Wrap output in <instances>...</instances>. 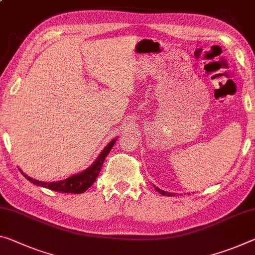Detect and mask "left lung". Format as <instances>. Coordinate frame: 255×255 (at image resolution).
I'll list each match as a JSON object with an SVG mask.
<instances>
[{"label": "left lung", "instance_id": "obj_1", "mask_svg": "<svg viewBox=\"0 0 255 255\" xmlns=\"http://www.w3.org/2000/svg\"><path fill=\"white\" fill-rule=\"evenodd\" d=\"M154 187H155V186H154ZM155 189L161 194V195H165V196H172L173 195L172 193H167V192H164V191H162V189H160V188H157V187H155Z\"/></svg>", "mask_w": 255, "mask_h": 255}]
</instances>
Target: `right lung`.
I'll use <instances>...</instances> for the list:
<instances>
[{"label":"right lung","instance_id":"right-lung-1","mask_svg":"<svg viewBox=\"0 0 255 255\" xmlns=\"http://www.w3.org/2000/svg\"><path fill=\"white\" fill-rule=\"evenodd\" d=\"M117 139L118 138L112 139L111 142L103 148V151L100 153V155L98 159L95 160V162L91 164V167H88L86 170L77 173V175L68 177V178L64 180L45 183V181H39V180L33 179L31 177L27 176L25 172H22L21 170H20V169L19 170L21 171L23 176H25V178H27L30 181V183H33L37 186H42V187L52 189V191H55V192L82 194L85 191H87V189L90 188L93 184H94V181L96 180V178H98L99 173L101 171V168H102L104 160H106V157L109 154V152L111 151V148L113 145H115Z\"/></svg>","mask_w":255,"mask_h":255}]
</instances>
